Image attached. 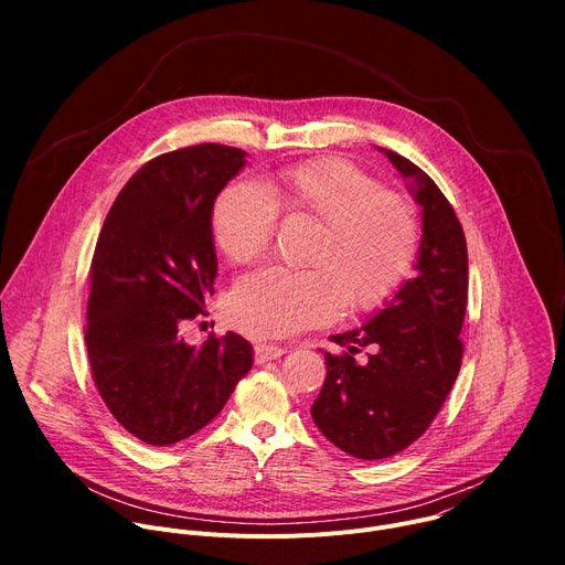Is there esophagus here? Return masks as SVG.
<instances>
[{
	"mask_svg": "<svg viewBox=\"0 0 565 565\" xmlns=\"http://www.w3.org/2000/svg\"><path fill=\"white\" fill-rule=\"evenodd\" d=\"M288 351L286 344H277V342H262L255 347V360L257 362H268V360H277Z\"/></svg>",
	"mask_w": 565,
	"mask_h": 565,
	"instance_id": "1",
	"label": "esophagus"
}]
</instances>
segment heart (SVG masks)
Returning <instances> with one entry per match:
<instances>
[{
    "mask_svg": "<svg viewBox=\"0 0 565 565\" xmlns=\"http://www.w3.org/2000/svg\"><path fill=\"white\" fill-rule=\"evenodd\" d=\"M279 212L319 221L306 253L310 268L262 266L238 277L225 312L244 333L290 335L327 324L344 303L373 310L416 264L420 227L412 203L342 158L306 160L273 172L262 185H225L210 212L214 246L234 264L259 257Z\"/></svg>",
    "mask_w": 565,
    "mask_h": 565,
    "instance_id": "heart-1",
    "label": "heart"
}]
</instances>
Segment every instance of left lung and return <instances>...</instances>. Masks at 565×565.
<instances>
[{
  "label": "left lung",
  "mask_w": 565,
  "mask_h": 565,
  "mask_svg": "<svg viewBox=\"0 0 565 565\" xmlns=\"http://www.w3.org/2000/svg\"><path fill=\"white\" fill-rule=\"evenodd\" d=\"M382 151L423 207L416 277L364 327L331 338L344 351L324 353L327 380L310 407L319 431L362 460L395 456L429 429L460 371L467 308V244L451 203L409 158ZM364 345L372 353L360 365Z\"/></svg>",
  "instance_id": "left-lung-1"
}]
</instances>
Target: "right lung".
<instances>
[{
	"label": "right lung",
	"instance_id": "add662e5",
	"mask_svg": "<svg viewBox=\"0 0 565 565\" xmlns=\"http://www.w3.org/2000/svg\"><path fill=\"white\" fill-rule=\"evenodd\" d=\"M246 151L203 142L160 153L120 190L100 230L85 342L111 416L138 440L181 443L218 416L253 369L236 333L190 347L181 329L214 292L212 203Z\"/></svg>",
	"mask_w": 565,
	"mask_h": 565
}]
</instances>
